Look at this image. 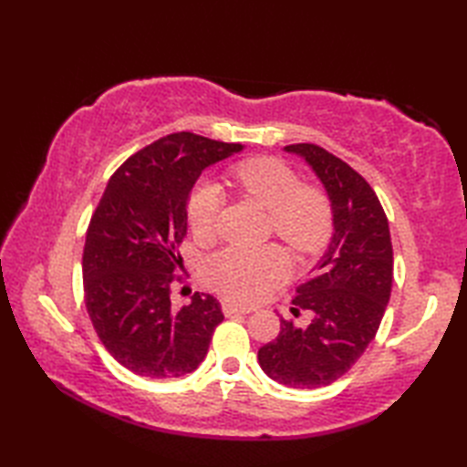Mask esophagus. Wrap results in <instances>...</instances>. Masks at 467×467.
<instances>
[{
  "label": "esophagus",
  "instance_id": "1",
  "mask_svg": "<svg viewBox=\"0 0 467 467\" xmlns=\"http://www.w3.org/2000/svg\"><path fill=\"white\" fill-rule=\"evenodd\" d=\"M223 313L226 317H231V315H249L251 309H246V306H241V305H234V303H223Z\"/></svg>",
  "mask_w": 467,
  "mask_h": 467
}]
</instances>
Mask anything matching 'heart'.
<instances>
[{
    "instance_id": "heart-1",
    "label": "heart",
    "mask_w": 467,
    "mask_h": 467,
    "mask_svg": "<svg viewBox=\"0 0 467 467\" xmlns=\"http://www.w3.org/2000/svg\"><path fill=\"white\" fill-rule=\"evenodd\" d=\"M231 176L241 191L271 214L275 234L301 253H315L331 234V204L319 188L303 186L285 162L253 158L236 164ZM224 196L214 182L194 186L186 204L194 234H211L223 211ZM291 263L279 246L251 251L231 246L206 261V279L233 301L251 303L289 276Z\"/></svg>"
}]
</instances>
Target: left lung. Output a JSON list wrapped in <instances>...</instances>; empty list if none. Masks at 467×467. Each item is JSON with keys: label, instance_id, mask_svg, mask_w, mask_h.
Instances as JSON below:
<instances>
[{"label": "left lung", "instance_id": "obj_1", "mask_svg": "<svg viewBox=\"0 0 467 467\" xmlns=\"http://www.w3.org/2000/svg\"><path fill=\"white\" fill-rule=\"evenodd\" d=\"M325 186L333 236L311 276L296 286L293 313H311L295 327L281 319L276 339L259 349L261 369L293 389H317L345 375L379 329L393 283L389 223L365 178L317 144H291Z\"/></svg>", "mask_w": 467, "mask_h": 467}]
</instances>
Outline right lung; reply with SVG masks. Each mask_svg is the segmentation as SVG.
<instances>
[{
    "instance_id": "right-lung-1",
    "label": "right lung",
    "mask_w": 467,
    "mask_h": 467,
    "mask_svg": "<svg viewBox=\"0 0 467 467\" xmlns=\"http://www.w3.org/2000/svg\"><path fill=\"white\" fill-rule=\"evenodd\" d=\"M243 150L192 132L168 134L128 158L106 184L86 233L84 299L114 359L140 377L174 379L206 357L224 319L213 295L172 306L186 202L204 168Z\"/></svg>"
}]
</instances>
